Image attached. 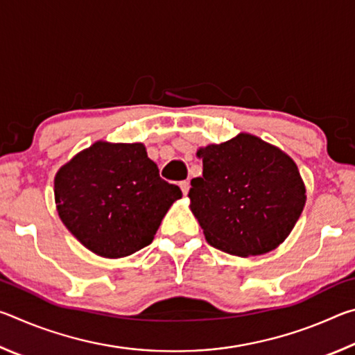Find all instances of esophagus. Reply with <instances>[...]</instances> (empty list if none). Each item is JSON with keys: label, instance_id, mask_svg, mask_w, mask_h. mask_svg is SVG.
Wrapping results in <instances>:
<instances>
[{"label": "esophagus", "instance_id": "obj_1", "mask_svg": "<svg viewBox=\"0 0 355 355\" xmlns=\"http://www.w3.org/2000/svg\"><path fill=\"white\" fill-rule=\"evenodd\" d=\"M180 188H182L184 196L188 194V192H189V182H188V180H183V182H180Z\"/></svg>", "mask_w": 355, "mask_h": 355}]
</instances>
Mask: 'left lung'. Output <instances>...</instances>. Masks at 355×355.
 <instances>
[{"label": "left lung", "instance_id": "1", "mask_svg": "<svg viewBox=\"0 0 355 355\" xmlns=\"http://www.w3.org/2000/svg\"><path fill=\"white\" fill-rule=\"evenodd\" d=\"M202 177L192 178L191 209L213 248L261 255L290 235L305 205L297 166L252 135L200 148Z\"/></svg>", "mask_w": 355, "mask_h": 355}]
</instances>
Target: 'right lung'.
<instances>
[{"label":"right lung","mask_w":355,"mask_h":355,"mask_svg":"<svg viewBox=\"0 0 355 355\" xmlns=\"http://www.w3.org/2000/svg\"><path fill=\"white\" fill-rule=\"evenodd\" d=\"M182 189L159 177L142 144L95 142L59 169V218L97 255L120 258L153 236Z\"/></svg>","instance_id":"right-lung-1"}]
</instances>
